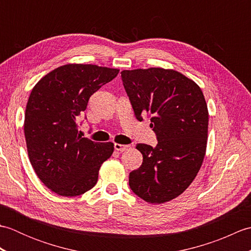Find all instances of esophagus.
<instances>
[{"label": "esophagus", "instance_id": "obj_1", "mask_svg": "<svg viewBox=\"0 0 251 251\" xmlns=\"http://www.w3.org/2000/svg\"><path fill=\"white\" fill-rule=\"evenodd\" d=\"M129 148V146H126V145H120V143H114V149L116 151H119V152H124V151H126L127 149Z\"/></svg>", "mask_w": 251, "mask_h": 251}]
</instances>
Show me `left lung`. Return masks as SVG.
Segmentation results:
<instances>
[{
  "mask_svg": "<svg viewBox=\"0 0 251 251\" xmlns=\"http://www.w3.org/2000/svg\"><path fill=\"white\" fill-rule=\"evenodd\" d=\"M135 116H150L157 145L138 143L141 166L129 174L132 192L151 204L169 201L188 189L204 161L208 109L201 89L178 71L163 68L121 72Z\"/></svg>",
  "mask_w": 251,
  "mask_h": 251,
  "instance_id": "1",
  "label": "left lung"
}]
</instances>
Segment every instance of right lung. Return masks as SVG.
Masks as SVG:
<instances>
[{
    "instance_id": "add662e5",
    "label": "right lung",
    "mask_w": 251,
    "mask_h": 251,
    "mask_svg": "<svg viewBox=\"0 0 251 251\" xmlns=\"http://www.w3.org/2000/svg\"><path fill=\"white\" fill-rule=\"evenodd\" d=\"M119 71L70 63L46 74L32 89L24 125L26 150L37 177L58 195L77 196L93 189L100 166L114 151L112 142L78 134L77 116Z\"/></svg>"
}]
</instances>
